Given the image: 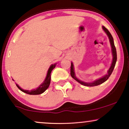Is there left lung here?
Wrapping results in <instances>:
<instances>
[{
  "label": "left lung",
  "mask_w": 129,
  "mask_h": 129,
  "mask_svg": "<svg viewBox=\"0 0 129 129\" xmlns=\"http://www.w3.org/2000/svg\"><path fill=\"white\" fill-rule=\"evenodd\" d=\"M103 29L104 30V31L106 33L107 36H108L109 40H110L111 46H112V54H113V56L112 65H111L110 69H109V70H108L107 74V75H106L105 76L102 77V78H100L99 79H98V80L94 81V82H93L92 83H86V82H82V81L79 80V79H77V77L75 76V72H74L73 64V63H71V66H70V75H71V76L73 77L75 80H76L77 82H78L79 83H80L81 84H82V85H84L86 86H90V87H92V86H96L99 85V84L103 83L106 82V81L107 79H109V77L110 76L111 74L112 73L113 71L114 66H115V64H116V61H117V53H116V49L115 46H114V44L113 38V37L112 36V35L110 34V33L109 32V31L105 27V26H103Z\"/></svg>",
  "instance_id": "8db88e82"
}]
</instances>
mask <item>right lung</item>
<instances>
[{
  "instance_id": "right-lung-1",
  "label": "right lung",
  "mask_w": 129,
  "mask_h": 129,
  "mask_svg": "<svg viewBox=\"0 0 129 129\" xmlns=\"http://www.w3.org/2000/svg\"><path fill=\"white\" fill-rule=\"evenodd\" d=\"M56 66V64H52L50 67V68L49 69L48 72H47L46 77L45 80L44 81V82L40 85L38 88H37L36 89H34L33 90H23L22 88H20L19 86L16 84L17 87L21 91H22L23 92L27 93L28 94H31V95H37V94H40L42 93H43L44 91H45L47 88L49 87V85L50 83V80H51V72L54 69V68Z\"/></svg>"
}]
</instances>
